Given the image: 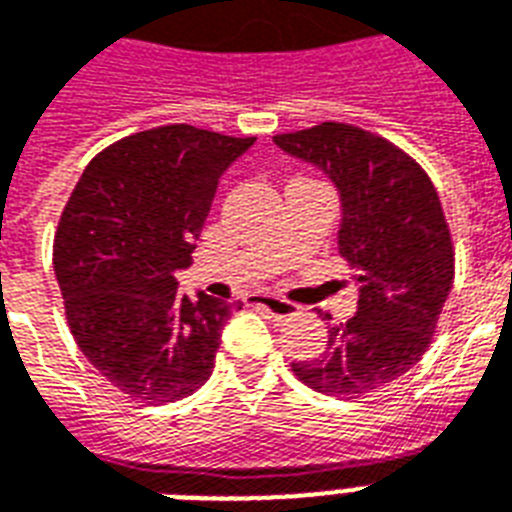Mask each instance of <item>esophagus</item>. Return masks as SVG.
Segmentation results:
<instances>
[{
    "instance_id": "1",
    "label": "esophagus",
    "mask_w": 512,
    "mask_h": 512,
    "mask_svg": "<svg viewBox=\"0 0 512 512\" xmlns=\"http://www.w3.org/2000/svg\"><path fill=\"white\" fill-rule=\"evenodd\" d=\"M247 300L252 306L265 308V311L276 319L295 317V314H298V306H295V303H290V300L284 298H276V295H268V292H255V295H249Z\"/></svg>"
}]
</instances>
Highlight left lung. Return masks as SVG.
<instances>
[{
	"mask_svg": "<svg viewBox=\"0 0 512 512\" xmlns=\"http://www.w3.org/2000/svg\"><path fill=\"white\" fill-rule=\"evenodd\" d=\"M273 142L335 185L338 249L357 268L360 287L357 314L330 325L325 351L292 362V373L322 395L354 400L378 392L421 360L454 284L438 190L411 155L349 123H322Z\"/></svg>",
	"mask_w": 512,
	"mask_h": 512,
	"instance_id": "obj_1",
	"label": "left lung"
}]
</instances>
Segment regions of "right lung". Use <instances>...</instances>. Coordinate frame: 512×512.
I'll list each match as a JSON object with an SVG mask.
<instances>
[{"mask_svg":"<svg viewBox=\"0 0 512 512\" xmlns=\"http://www.w3.org/2000/svg\"><path fill=\"white\" fill-rule=\"evenodd\" d=\"M255 136L161 126L99 152L53 241L66 319L88 362L123 395L166 405L209 381L241 303L179 295L220 177Z\"/></svg>","mask_w":512,"mask_h":512,"instance_id":"add662e5","label":"right lung"}]
</instances>
